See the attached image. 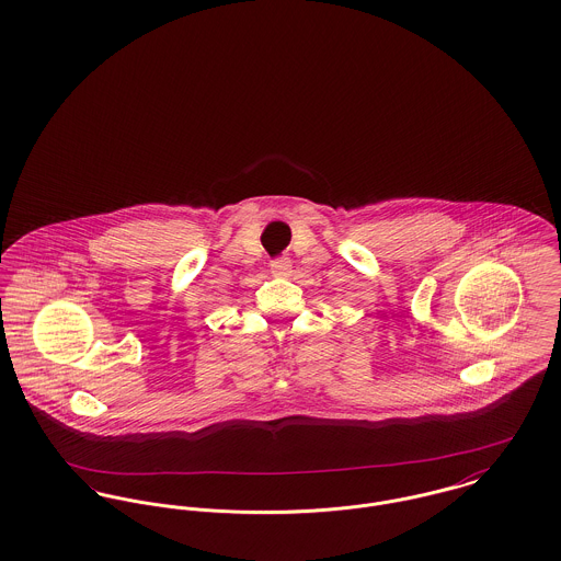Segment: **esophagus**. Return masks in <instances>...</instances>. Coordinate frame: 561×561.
Segmentation results:
<instances>
[{
    "instance_id": "34e87169",
    "label": "esophagus",
    "mask_w": 561,
    "mask_h": 561,
    "mask_svg": "<svg viewBox=\"0 0 561 561\" xmlns=\"http://www.w3.org/2000/svg\"><path fill=\"white\" fill-rule=\"evenodd\" d=\"M290 268H293V264H290V260L288 257H277V260H273L271 262V271H273V275H288L290 273Z\"/></svg>"
}]
</instances>
